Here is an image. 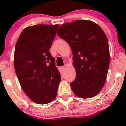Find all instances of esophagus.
Listing matches in <instances>:
<instances>
[{
	"label": "esophagus",
	"mask_w": 126,
	"mask_h": 126,
	"mask_svg": "<svg viewBox=\"0 0 126 126\" xmlns=\"http://www.w3.org/2000/svg\"><path fill=\"white\" fill-rule=\"evenodd\" d=\"M65 67L63 66V67H61V69H62V70H64V69H65Z\"/></svg>",
	"instance_id": "esophagus-1"
}]
</instances>
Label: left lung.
<instances>
[{
    "label": "left lung",
    "mask_w": 126,
    "mask_h": 126,
    "mask_svg": "<svg viewBox=\"0 0 126 126\" xmlns=\"http://www.w3.org/2000/svg\"><path fill=\"white\" fill-rule=\"evenodd\" d=\"M57 34L69 44L73 52L76 73L71 83L73 92L82 98L96 96L105 83L110 64L106 34L96 23L88 20L64 23Z\"/></svg>",
    "instance_id": "1"
}]
</instances>
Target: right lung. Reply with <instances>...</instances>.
<instances>
[{"mask_svg":"<svg viewBox=\"0 0 126 126\" xmlns=\"http://www.w3.org/2000/svg\"><path fill=\"white\" fill-rule=\"evenodd\" d=\"M59 26H28L23 30L16 44V74L25 94L38 104L53 101L61 82V74L49 52Z\"/></svg>","mask_w":126,"mask_h":126,"instance_id":"obj_1","label":"right lung"}]
</instances>
